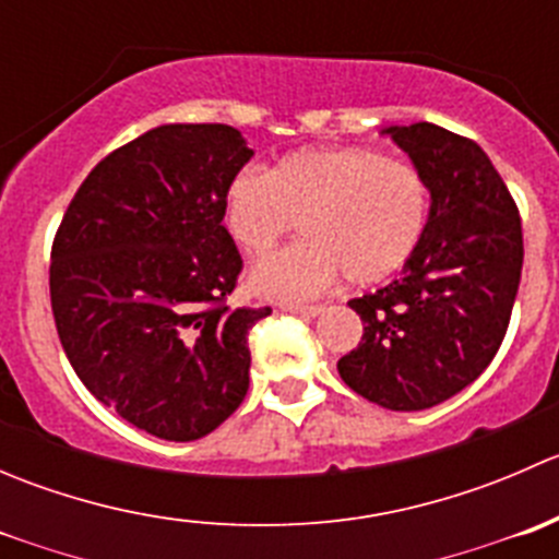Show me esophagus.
Wrapping results in <instances>:
<instances>
[{"instance_id": "esophagus-1", "label": "esophagus", "mask_w": 559, "mask_h": 559, "mask_svg": "<svg viewBox=\"0 0 559 559\" xmlns=\"http://www.w3.org/2000/svg\"><path fill=\"white\" fill-rule=\"evenodd\" d=\"M281 308L289 313H300V316H319L324 308L321 306H302V302H281Z\"/></svg>"}]
</instances>
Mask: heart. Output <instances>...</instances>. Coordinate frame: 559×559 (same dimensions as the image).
<instances>
[{
	"label": "heart",
	"instance_id": "heart-1",
	"mask_svg": "<svg viewBox=\"0 0 559 559\" xmlns=\"http://www.w3.org/2000/svg\"><path fill=\"white\" fill-rule=\"evenodd\" d=\"M430 191L408 159L365 145L302 148L267 173L246 167L224 194V227L246 257H264L302 227L308 240L264 259L251 289L302 300L348 275L357 286L394 278L425 238Z\"/></svg>",
	"mask_w": 559,
	"mask_h": 559
}]
</instances>
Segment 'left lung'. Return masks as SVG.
I'll use <instances>...</instances> for the list:
<instances>
[{
    "label": "left lung",
    "instance_id": "1",
    "mask_svg": "<svg viewBox=\"0 0 559 559\" xmlns=\"http://www.w3.org/2000/svg\"><path fill=\"white\" fill-rule=\"evenodd\" d=\"M430 189L425 238L400 278L348 306L365 332L337 373L389 411L443 403L487 370L522 278V218L473 140L436 123L389 127Z\"/></svg>",
    "mask_w": 559,
    "mask_h": 559
}]
</instances>
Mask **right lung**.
<instances>
[{"mask_svg": "<svg viewBox=\"0 0 559 559\" xmlns=\"http://www.w3.org/2000/svg\"><path fill=\"white\" fill-rule=\"evenodd\" d=\"M253 156L227 123H165L107 154L50 248V308L83 386L138 430L197 441L248 392V330L229 308L243 270L224 227L229 180Z\"/></svg>", "mask_w": 559, "mask_h": 559, "instance_id": "right-lung-1", "label": "right lung"}]
</instances>
